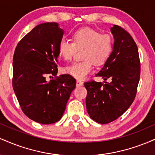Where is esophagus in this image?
<instances>
[{"instance_id": "34e87169", "label": "esophagus", "mask_w": 155, "mask_h": 155, "mask_svg": "<svg viewBox=\"0 0 155 155\" xmlns=\"http://www.w3.org/2000/svg\"><path fill=\"white\" fill-rule=\"evenodd\" d=\"M83 85V82L81 81H80V80H77L76 81V87H81Z\"/></svg>"}]
</instances>
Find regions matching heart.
<instances>
[{"label": "heart", "instance_id": "1", "mask_svg": "<svg viewBox=\"0 0 155 155\" xmlns=\"http://www.w3.org/2000/svg\"><path fill=\"white\" fill-rule=\"evenodd\" d=\"M113 46L110 35L90 28L77 30L72 35V41L65 38L60 40L58 52L64 60H70L76 51L82 49L81 56L83 60L68 65L64 71L77 79H84L92 72L93 63L99 65L108 59Z\"/></svg>", "mask_w": 155, "mask_h": 155}]
</instances>
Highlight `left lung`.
Instances as JSON below:
<instances>
[{
  "instance_id": "1",
  "label": "left lung",
  "mask_w": 155,
  "mask_h": 155,
  "mask_svg": "<svg viewBox=\"0 0 155 155\" xmlns=\"http://www.w3.org/2000/svg\"><path fill=\"white\" fill-rule=\"evenodd\" d=\"M113 51L103 68L95 76L104 83L91 80L85 82L87 90V111L92 120L107 124L128 109L136 97L140 79V63L137 45L127 31L114 25Z\"/></svg>"
}]
</instances>
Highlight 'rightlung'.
Returning a JSON list of instances; mask_svg holds the SVG:
<instances>
[{
	"instance_id": "obj_1",
	"label": "right lung",
	"mask_w": 155,
	"mask_h": 155,
	"mask_svg": "<svg viewBox=\"0 0 155 155\" xmlns=\"http://www.w3.org/2000/svg\"><path fill=\"white\" fill-rule=\"evenodd\" d=\"M63 33L56 22L38 25L21 39L14 54V91L23 113L41 124L62 118L76 87V79L70 74L57 76L58 45ZM47 75L55 79L47 82Z\"/></svg>"
}]
</instances>
